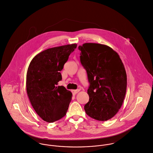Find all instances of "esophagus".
I'll list each match as a JSON object with an SVG mask.
<instances>
[{
  "mask_svg": "<svg viewBox=\"0 0 153 153\" xmlns=\"http://www.w3.org/2000/svg\"><path fill=\"white\" fill-rule=\"evenodd\" d=\"M79 91H80L79 89H77V90H73L72 92H73V94H77Z\"/></svg>",
  "mask_w": 153,
  "mask_h": 153,
  "instance_id": "esophagus-1",
  "label": "esophagus"
}]
</instances>
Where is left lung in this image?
<instances>
[{
  "instance_id": "obj_1",
  "label": "left lung",
  "mask_w": 153,
  "mask_h": 153,
  "mask_svg": "<svg viewBox=\"0 0 153 153\" xmlns=\"http://www.w3.org/2000/svg\"><path fill=\"white\" fill-rule=\"evenodd\" d=\"M79 50L90 83L89 100L85 111L96 120L108 121L118 113L125 96L127 78L124 65L118 54L108 45L85 43Z\"/></svg>"
}]
</instances>
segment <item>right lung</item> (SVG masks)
Masks as SVG:
<instances>
[{
  "label": "right lung",
  "instance_id": "add662e5",
  "mask_svg": "<svg viewBox=\"0 0 153 153\" xmlns=\"http://www.w3.org/2000/svg\"><path fill=\"white\" fill-rule=\"evenodd\" d=\"M76 44L45 50L31 60L27 73L26 88L31 105L44 121L54 122L64 117L67 112L72 93L62 86L60 71Z\"/></svg>",
  "mask_w": 153,
  "mask_h": 153
}]
</instances>
